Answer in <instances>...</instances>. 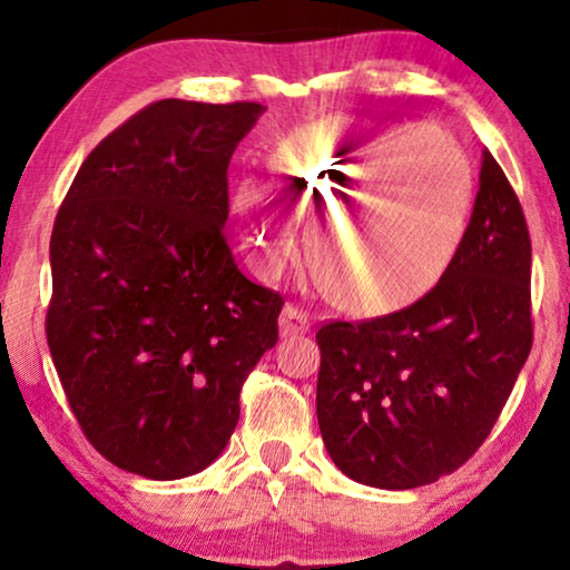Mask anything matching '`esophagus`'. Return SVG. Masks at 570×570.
I'll use <instances>...</instances> for the list:
<instances>
[{
    "label": "esophagus",
    "mask_w": 570,
    "mask_h": 570,
    "mask_svg": "<svg viewBox=\"0 0 570 570\" xmlns=\"http://www.w3.org/2000/svg\"><path fill=\"white\" fill-rule=\"evenodd\" d=\"M311 330V318L306 311L298 306H285L283 314H279V334L283 337H298V334H306Z\"/></svg>",
    "instance_id": "obj_1"
}]
</instances>
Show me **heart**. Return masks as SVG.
I'll return each mask as SVG.
<instances>
[{
  "instance_id": "b5f03b06",
  "label": "heart",
  "mask_w": 570,
  "mask_h": 570,
  "mask_svg": "<svg viewBox=\"0 0 570 570\" xmlns=\"http://www.w3.org/2000/svg\"><path fill=\"white\" fill-rule=\"evenodd\" d=\"M407 142L402 129L332 119L303 129L275 155L295 197H337L311 215L308 256L324 293L353 314H392L417 303L446 275L462 240L470 168L456 153H443L446 164L423 155L379 175ZM238 202L246 248L259 267L277 269L295 248L283 207L259 184H244Z\"/></svg>"
}]
</instances>
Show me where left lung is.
Segmentation results:
<instances>
[{"label": "left lung", "mask_w": 570, "mask_h": 570, "mask_svg": "<svg viewBox=\"0 0 570 570\" xmlns=\"http://www.w3.org/2000/svg\"><path fill=\"white\" fill-rule=\"evenodd\" d=\"M524 213L482 150L472 217L446 275L396 314L316 332V417L350 480L410 490L462 466L493 431L532 350Z\"/></svg>", "instance_id": "obj_1"}]
</instances>
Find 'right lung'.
I'll list each match as a JSON object with an SVG mask.
<instances>
[{
  "label": "right lung",
  "mask_w": 570,
  "mask_h": 570,
  "mask_svg": "<svg viewBox=\"0 0 570 570\" xmlns=\"http://www.w3.org/2000/svg\"><path fill=\"white\" fill-rule=\"evenodd\" d=\"M259 104L166 98L77 170L51 233L46 340L77 423L108 462L181 480L223 454L283 298L238 269L228 166Z\"/></svg>",
  "instance_id": "add662e5"
}]
</instances>
